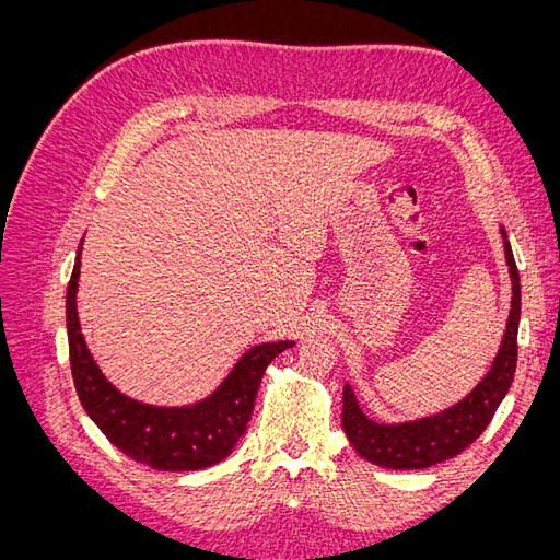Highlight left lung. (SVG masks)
<instances>
[{
	"instance_id": "left-lung-1",
	"label": "left lung",
	"mask_w": 560,
	"mask_h": 560,
	"mask_svg": "<svg viewBox=\"0 0 560 560\" xmlns=\"http://www.w3.org/2000/svg\"><path fill=\"white\" fill-rule=\"evenodd\" d=\"M504 259L512 278V308L500 350L486 376L460 401L448 409L404 422H376L354 397L350 383L343 385V432L364 460L385 469H425L463 453L493 420L500 401L510 393L516 371V336L521 319V280L512 245L500 226Z\"/></svg>"
}]
</instances>
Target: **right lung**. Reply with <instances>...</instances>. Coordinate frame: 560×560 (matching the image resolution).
<instances>
[{
	"mask_svg": "<svg viewBox=\"0 0 560 560\" xmlns=\"http://www.w3.org/2000/svg\"><path fill=\"white\" fill-rule=\"evenodd\" d=\"M81 245L83 241L65 301L72 378L81 406L130 460L163 471H196L222 463L247 430L266 366L294 341L252 346L217 389L194 404L156 406L132 399L100 371L81 334L77 311Z\"/></svg>",
	"mask_w": 560,
	"mask_h": 560,
	"instance_id": "right-lung-1",
	"label": "right lung"
}]
</instances>
